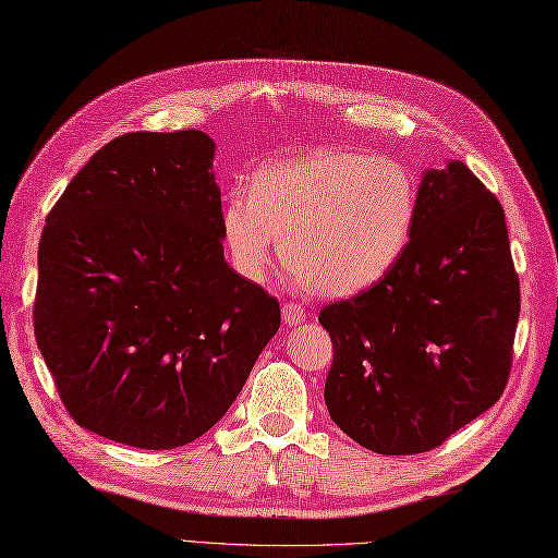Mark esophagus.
I'll use <instances>...</instances> for the list:
<instances>
[{
  "label": "esophagus",
  "mask_w": 558,
  "mask_h": 558,
  "mask_svg": "<svg viewBox=\"0 0 558 558\" xmlns=\"http://www.w3.org/2000/svg\"><path fill=\"white\" fill-rule=\"evenodd\" d=\"M281 317H283V324L287 326H298V324H303L305 322V310H303V305H298V303H287L281 307Z\"/></svg>",
  "instance_id": "1"
}]
</instances>
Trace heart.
Here are the masks:
<instances>
[{"label": "heart", "instance_id": "heart-1", "mask_svg": "<svg viewBox=\"0 0 558 558\" xmlns=\"http://www.w3.org/2000/svg\"><path fill=\"white\" fill-rule=\"evenodd\" d=\"M418 186L402 162L352 148H317L253 172L229 194L222 241L234 269L265 281L277 236L283 267L310 293L352 298L374 289L410 248Z\"/></svg>", "mask_w": 558, "mask_h": 558}]
</instances>
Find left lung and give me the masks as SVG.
Returning <instances> with one entry per match:
<instances>
[{"instance_id":"obj_1","label":"left lung","mask_w":558,"mask_h":558,"mask_svg":"<svg viewBox=\"0 0 558 558\" xmlns=\"http://www.w3.org/2000/svg\"><path fill=\"white\" fill-rule=\"evenodd\" d=\"M519 310L499 201L461 160L426 170L398 267L319 312L333 341V424L378 454L442 445L505 392Z\"/></svg>"}]
</instances>
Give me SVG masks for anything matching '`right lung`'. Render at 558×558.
<instances>
[{"label":"right lung","instance_id":"right-lung-1","mask_svg":"<svg viewBox=\"0 0 558 558\" xmlns=\"http://www.w3.org/2000/svg\"><path fill=\"white\" fill-rule=\"evenodd\" d=\"M213 158L201 130L122 134L47 215L37 348L65 410L101 438H201L279 331L277 298L225 260Z\"/></svg>","mask_w":558,"mask_h":558}]
</instances>
